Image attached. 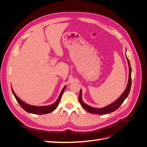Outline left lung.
<instances>
[{"instance_id":"8db88e82","label":"left lung","mask_w":147,"mask_h":147,"mask_svg":"<svg viewBox=\"0 0 147 147\" xmlns=\"http://www.w3.org/2000/svg\"><path fill=\"white\" fill-rule=\"evenodd\" d=\"M126 59L127 61V63H128V66H129V80H128V83L127 84V86L126 88V90H124L123 94L121 95L119 98L114 102H113L112 104H109L108 105L105 106V107L103 108H94V107H92L86 104L82 100V91L80 90V92L79 94V102L83 107L88 112H89L93 114H99V115H104V114H107L110 112H113L114 111L117 110L121 105L123 103V102L124 101L127 97L129 95V93L130 92L131 90V65L129 61L128 58L126 56Z\"/></svg>"}]
</instances>
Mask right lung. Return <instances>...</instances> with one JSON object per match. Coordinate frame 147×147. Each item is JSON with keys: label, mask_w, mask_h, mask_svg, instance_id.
<instances>
[{"label": "right lung", "mask_w": 147, "mask_h": 147, "mask_svg": "<svg viewBox=\"0 0 147 147\" xmlns=\"http://www.w3.org/2000/svg\"><path fill=\"white\" fill-rule=\"evenodd\" d=\"M66 86H65L63 88V90H62L58 98H57V99L56 100V101L55 102V103H53V104H51L50 105H46V106H35V105H31L26 104V102L21 100L19 97L16 95V94L12 88H11V90L13 92V94L14 95L15 99H16L18 102L21 107L23 108L24 110H26V112L30 113H34L36 115H43V114H47V113L52 112L53 111H54L57 107V106H58L59 102L61 100L62 94H63Z\"/></svg>", "instance_id": "add662e5"}]
</instances>
